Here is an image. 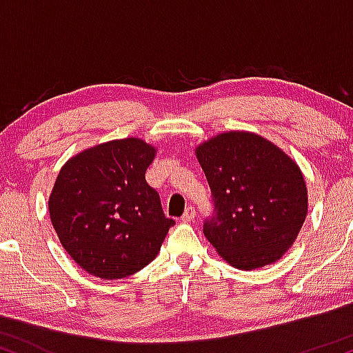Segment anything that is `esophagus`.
Instances as JSON below:
<instances>
[{"label": "esophagus", "mask_w": 353, "mask_h": 353, "mask_svg": "<svg viewBox=\"0 0 353 353\" xmlns=\"http://www.w3.org/2000/svg\"><path fill=\"white\" fill-rule=\"evenodd\" d=\"M182 222H190V221H194V219H196V209L194 208H188L185 209V212L182 214Z\"/></svg>", "instance_id": "esophagus-1"}]
</instances>
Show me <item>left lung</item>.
I'll use <instances>...</instances> for the list:
<instances>
[{
    "label": "left lung",
    "instance_id": "left-lung-1",
    "mask_svg": "<svg viewBox=\"0 0 353 353\" xmlns=\"http://www.w3.org/2000/svg\"><path fill=\"white\" fill-rule=\"evenodd\" d=\"M216 214L204 236L241 270L274 264L294 244L309 209L297 163L265 137L228 131L196 148Z\"/></svg>",
    "mask_w": 353,
    "mask_h": 353
}]
</instances>
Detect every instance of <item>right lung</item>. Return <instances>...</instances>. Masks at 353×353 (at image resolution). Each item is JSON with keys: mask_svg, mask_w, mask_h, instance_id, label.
I'll return each mask as SVG.
<instances>
[{"mask_svg": "<svg viewBox=\"0 0 353 353\" xmlns=\"http://www.w3.org/2000/svg\"><path fill=\"white\" fill-rule=\"evenodd\" d=\"M156 148L137 137L98 144L61 168L50 194L51 224L81 269L104 281L156 259L174 225L145 182Z\"/></svg>", "mask_w": 353, "mask_h": 353, "instance_id": "1", "label": "right lung"}]
</instances>
